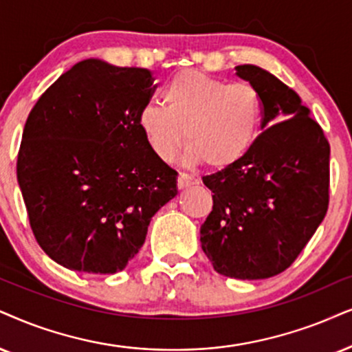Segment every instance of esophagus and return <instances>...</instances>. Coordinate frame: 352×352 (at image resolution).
Returning a JSON list of instances; mask_svg holds the SVG:
<instances>
[{
    "instance_id": "esophagus-1",
    "label": "esophagus",
    "mask_w": 352,
    "mask_h": 352,
    "mask_svg": "<svg viewBox=\"0 0 352 352\" xmlns=\"http://www.w3.org/2000/svg\"><path fill=\"white\" fill-rule=\"evenodd\" d=\"M197 184H198V179H195V177H191L185 172H180L179 177H177V186H179L180 190L182 188H188V186H193Z\"/></svg>"
}]
</instances>
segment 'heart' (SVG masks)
I'll list each match as a JSON object with an SVG mask.
<instances>
[{
  "instance_id": "heart-1",
  "label": "heart",
  "mask_w": 352,
  "mask_h": 352,
  "mask_svg": "<svg viewBox=\"0 0 352 352\" xmlns=\"http://www.w3.org/2000/svg\"><path fill=\"white\" fill-rule=\"evenodd\" d=\"M162 97L166 105L149 102L138 115L146 141L162 161H172L185 141L190 161L228 168L245 157L260 135L263 99L252 84L186 69L168 79Z\"/></svg>"
}]
</instances>
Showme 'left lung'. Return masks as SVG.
<instances>
[{
  "mask_svg": "<svg viewBox=\"0 0 352 352\" xmlns=\"http://www.w3.org/2000/svg\"><path fill=\"white\" fill-rule=\"evenodd\" d=\"M235 69L261 94L263 131L242 161L203 177L214 195L199 235L219 274L266 279L294 263L327 214L330 143L286 84L255 65Z\"/></svg>",
  "mask_w": 352,
  "mask_h": 352,
  "instance_id": "8db88e82",
  "label": "left lung"
}]
</instances>
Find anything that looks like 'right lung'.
I'll return each instance as SVG.
<instances>
[{
	"instance_id": "right-lung-1",
	"label": "right lung",
	"mask_w": 352,
	"mask_h": 352,
	"mask_svg": "<svg viewBox=\"0 0 352 352\" xmlns=\"http://www.w3.org/2000/svg\"><path fill=\"white\" fill-rule=\"evenodd\" d=\"M154 91L149 69L84 60L30 110L17 180L35 240L65 268L122 271L177 195V172L138 123Z\"/></svg>"
}]
</instances>
